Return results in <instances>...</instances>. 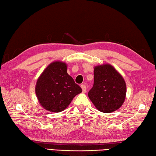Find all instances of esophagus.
<instances>
[{
  "label": "esophagus",
  "instance_id": "obj_1",
  "mask_svg": "<svg viewBox=\"0 0 156 156\" xmlns=\"http://www.w3.org/2000/svg\"><path fill=\"white\" fill-rule=\"evenodd\" d=\"M81 88H82V91L83 92H86V86L84 85V84H82V85H81Z\"/></svg>",
  "mask_w": 156,
  "mask_h": 156
}]
</instances>
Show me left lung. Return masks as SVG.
Returning a JSON list of instances; mask_svg holds the SVG:
<instances>
[{"label": "left lung", "mask_w": 156, "mask_h": 156, "mask_svg": "<svg viewBox=\"0 0 156 156\" xmlns=\"http://www.w3.org/2000/svg\"><path fill=\"white\" fill-rule=\"evenodd\" d=\"M126 95L124 79L110 64L96 66L94 84L88 97L100 112L110 113L121 107Z\"/></svg>", "instance_id": "8db88e82"}]
</instances>
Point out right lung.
Returning a JSON list of instances; mask_svg holds the SVG:
<instances>
[{
    "mask_svg": "<svg viewBox=\"0 0 156 156\" xmlns=\"http://www.w3.org/2000/svg\"><path fill=\"white\" fill-rule=\"evenodd\" d=\"M81 92V87L67 73L66 64L61 62L49 64L38 78L35 86L40 105L53 112L64 110Z\"/></svg>",
    "mask_w": 156,
    "mask_h": 156,
    "instance_id": "obj_1",
    "label": "right lung"
}]
</instances>
